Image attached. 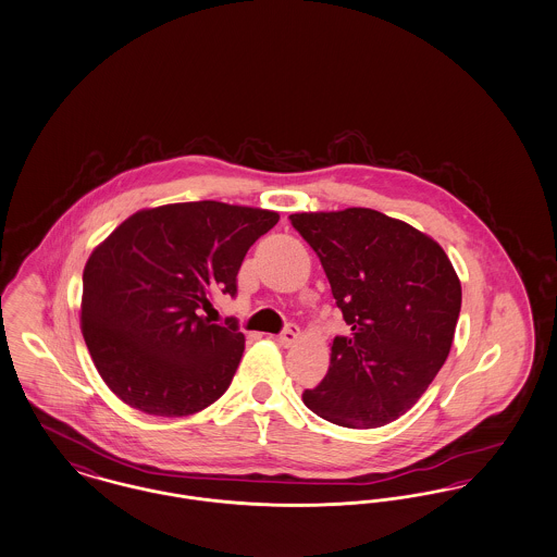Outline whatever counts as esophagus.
<instances>
[{
  "instance_id": "obj_1",
  "label": "esophagus",
  "mask_w": 557,
  "mask_h": 557,
  "mask_svg": "<svg viewBox=\"0 0 557 557\" xmlns=\"http://www.w3.org/2000/svg\"><path fill=\"white\" fill-rule=\"evenodd\" d=\"M297 339H299V326L297 324H287L285 331L278 335V344L283 348H292Z\"/></svg>"
}]
</instances>
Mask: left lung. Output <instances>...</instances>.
I'll return each mask as SVG.
<instances>
[{
  "mask_svg": "<svg viewBox=\"0 0 557 557\" xmlns=\"http://www.w3.org/2000/svg\"><path fill=\"white\" fill-rule=\"evenodd\" d=\"M289 220L317 251L351 331L333 339L329 371L301 394L304 405L358 430L398 419L453 346L461 283L448 256L434 238L367 207Z\"/></svg>",
  "mask_w": 557,
  "mask_h": 557,
  "instance_id": "8db88e82",
  "label": "left lung"
}]
</instances>
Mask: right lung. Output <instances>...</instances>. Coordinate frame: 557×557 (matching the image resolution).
Here are the masks:
<instances>
[{
  "label": "right lung",
  "instance_id": "right-lung-1",
  "mask_svg": "<svg viewBox=\"0 0 557 557\" xmlns=\"http://www.w3.org/2000/svg\"><path fill=\"white\" fill-rule=\"evenodd\" d=\"M276 211L195 201L129 215L84 268L82 333L100 377L132 409L184 417L213 405L245 350L235 324H211L201 308L236 295L249 247Z\"/></svg>",
  "mask_w": 557,
  "mask_h": 557
}]
</instances>
